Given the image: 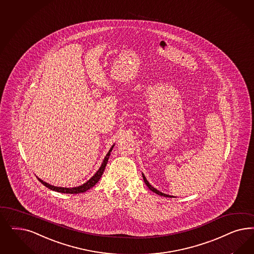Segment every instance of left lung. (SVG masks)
Listing matches in <instances>:
<instances>
[{"instance_id":"1","label":"left lung","mask_w":254,"mask_h":254,"mask_svg":"<svg viewBox=\"0 0 254 254\" xmlns=\"http://www.w3.org/2000/svg\"><path fill=\"white\" fill-rule=\"evenodd\" d=\"M142 177H143V180H144V182L146 183V185H147V187H148V189L150 190H152L153 192H155V193H157L158 195H161V196H164V197H170V198H172V195H168V194H165V193H163L162 191H160V190H158L157 189L154 188V187H152L149 183H148V181H147V179H146V177H145V175L142 173Z\"/></svg>"}]
</instances>
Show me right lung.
Instances as JSON below:
<instances>
[{
    "instance_id": "1",
    "label": "right lung",
    "mask_w": 254,
    "mask_h": 254,
    "mask_svg": "<svg viewBox=\"0 0 254 254\" xmlns=\"http://www.w3.org/2000/svg\"><path fill=\"white\" fill-rule=\"evenodd\" d=\"M115 145H113L111 148L109 149V151L107 152V156L105 157V159H104V161H103V163H102V165L100 166V168H99L98 171L95 173L91 178H90V180H88L86 183H84V184H82L81 186H78V187H73V188H64V187H56V186H52V185H50L49 183H47V182H45V181H43V180H40L39 178H37L38 180L41 182L43 185H45L47 188L50 189V190H55V191H58V192H63V193H71V194H76V193H81V192H85L86 190H90V188H92L97 182H98L99 180L101 179V177H102V175H103V173L105 171V168H106V166H107V162H108V159H109V156H110V152L112 151V149H113V147H114Z\"/></svg>"
}]
</instances>
